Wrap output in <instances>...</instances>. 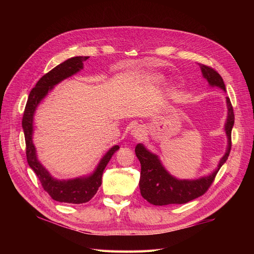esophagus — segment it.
Here are the masks:
<instances>
[{
	"instance_id": "obj_1",
	"label": "esophagus",
	"mask_w": 254,
	"mask_h": 254,
	"mask_svg": "<svg viewBox=\"0 0 254 254\" xmlns=\"http://www.w3.org/2000/svg\"><path fill=\"white\" fill-rule=\"evenodd\" d=\"M131 133L135 137V139L139 140V139H142V137L144 136V130L141 127H135L132 129Z\"/></svg>"
}]
</instances>
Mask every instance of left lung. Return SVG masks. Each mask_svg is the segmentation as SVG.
<instances>
[{
  "instance_id": "left-lung-1",
  "label": "left lung",
  "mask_w": 254,
  "mask_h": 254,
  "mask_svg": "<svg viewBox=\"0 0 254 254\" xmlns=\"http://www.w3.org/2000/svg\"><path fill=\"white\" fill-rule=\"evenodd\" d=\"M203 77L211 86H217L226 91L222 77L213 67L199 64ZM228 119L226 123V132L228 135V148L225 156L221 158L217 170L209 177L198 180H178L168 174L161 165L158 157L149 152L142 144L135 146V155L141 163L140 190L142 197L153 205L182 204L202 196L210 189L220 167L224 164L231 150V132L234 125L233 107L230 98L227 97Z\"/></svg>"
}]
</instances>
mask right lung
<instances>
[{
  "label": "right lung",
  "instance_id": "1",
  "mask_svg": "<svg viewBox=\"0 0 254 254\" xmlns=\"http://www.w3.org/2000/svg\"><path fill=\"white\" fill-rule=\"evenodd\" d=\"M88 58L89 57L87 56L70 58L54 67L49 73L43 75L36 83V87L30 91L24 114H23L22 118V127L25 136L26 159L28 165L36 173L38 179L41 182L43 190L52 197V199L59 202L79 204L91 200L92 197L96 194L98 188L102 186V177L105 167L108 164L113 153L120 148L119 145L113 146L104 156L101 163L98 164L96 171L92 176L88 177V178H77L67 181L54 179L37 159L32 135L33 118L38 104L42 101V98H44L48 92L52 90L55 84L81 70L82 63Z\"/></svg>",
  "mask_w": 254,
  "mask_h": 254
}]
</instances>
